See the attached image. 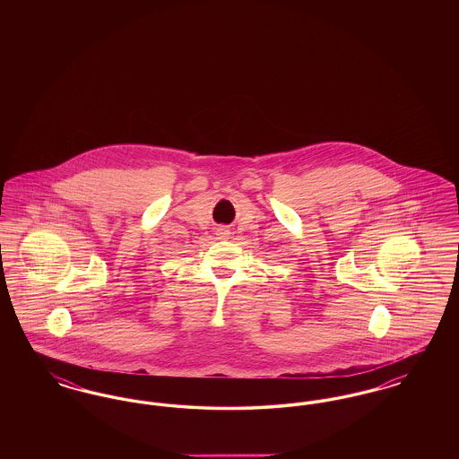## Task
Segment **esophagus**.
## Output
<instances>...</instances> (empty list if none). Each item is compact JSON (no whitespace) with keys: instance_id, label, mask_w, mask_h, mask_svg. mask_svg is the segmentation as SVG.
Returning <instances> with one entry per match:
<instances>
[{"instance_id":"34e87169","label":"esophagus","mask_w":459,"mask_h":459,"mask_svg":"<svg viewBox=\"0 0 459 459\" xmlns=\"http://www.w3.org/2000/svg\"><path fill=\"white\" fill-rule=\"evenodd\" d=\"M219 236L220 238H227V236H229V230H225V229H220Z\"/></svg>"}]
</instances>
